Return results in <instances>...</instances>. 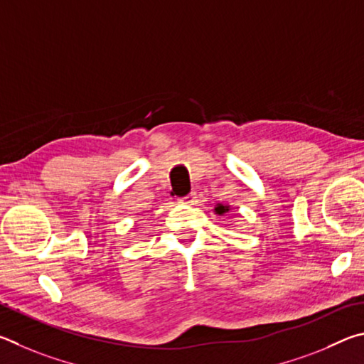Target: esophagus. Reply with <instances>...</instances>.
Here are the masks:
<instances>
[{"label":"esophagus","instance_id":"34e87169","mask_svg":"<svg viewBox=\"0 0 364 364\" xmlns=\"http://www.w3.org/2000/svg\"><path fill=\"white\" fill-rule=\"evenodd\" d=\"M195 198H196L195 193H188V195H186V196H182L181 201H182V203H188V205H192V203L195 201Z\"/></svg>","mask_w":364,"mask_h":364}]
</instances>
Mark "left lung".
<instances>
[{"label": "left lung", "mask_w": 364, "mask_h": 364, "mask_svg": "<svg viewBox=\"0 0 364 364\" xmlns=\"http://www.w3.org/2000/svg\"><path fill=\"white\" fill-rule=\"evenodd\" d=\"M228 211V208L227 206H224V205H218V208H215V213H218V214H225Z\"/></svg>", "instance_id": "left-lung-1"}]
</instances>
